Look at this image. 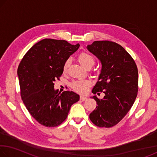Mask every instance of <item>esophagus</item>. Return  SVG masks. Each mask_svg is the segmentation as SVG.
<instances>
[{
    "instance_id": "34e87169",
    "label": "esophagus",
    "mask_w": 157,
    "mask_h": 157,
    "mask_svg": "<svg viewBox=\"0 0 157 157\" xmlns=\"http://www.w3.org/2000/svg\"><path fill=\"white\" fill-rule=\"evenodd\" d=\"M87 100V97L86 96H84V95H81L80 96V100L82 101H84Z\"/></svg>"
}]
</instances>
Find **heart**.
I'll list each match as a JSON object with an SVG mask.
<instances>
[{"instance_id": "heart-1", "label": "heart", "mask_w": 157, "mask_h": 157, "mask_svg": "<svg viewBox=\"0 0 157 157\" xmlns=\"http://www.w3.org/2000/svg\"><path fill=\"white\" fill-rule=\"evenodd\" d=\"M78 59L81 64L86 68L91 67L95 63V57L88 52H82L79 53L78 55ZM70 63L71 59L69 58L65 61L63 66V71L64 72L67 70L69 65H70ZM90 84L91 83L88 80H78L74 81L71 84V86L75 91L81 93V94H84L87 91V89H88Z\"/></svg>"}]
</instances>
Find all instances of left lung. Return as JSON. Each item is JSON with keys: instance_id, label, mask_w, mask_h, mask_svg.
Wrapping results in <instances>:
<instances>
[{"instance_id": "1", "label": "left lung", "mask_w": 157, "mask_h": 157, "mask_svg": "<svg viewBox=\"0 0 157 157\" xmlns=\"http://www.w3.org/2000/svg\"><path fill=\"white\" fill-rule=\"evenodd\" d=\"M102 63L98 80L92 90L103 92L102 99L92 98L98 106L89 118L100 127L118 124L132 108L138 93L139 74L134 60L121 45L109 41H95L87 46Z\"/></svg>"}]
</instances>
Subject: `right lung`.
I'll list each match as a JSON object with an SVG mask.
<instances>
[{"instance_id":"obj_1","label":"right lung","mask_w":157,"mask_h":157,"mask_svg":"<svg viewBox=\"0 0 157 157\" xmlns=\"http://www.w3.org/2000/svg\"><path fill=\"white\" fill-rule=\"evenodd\" d=\"M65 40L44 39L25 53L18 67L21 96L29 113L41 124L57 127L79 100L73 91L58 94L54 82L63 73L65 61L79 48Z\"/></svg>"}]
</instances>
